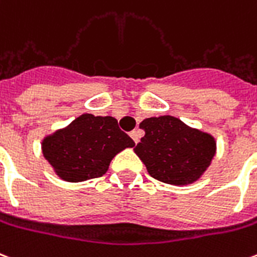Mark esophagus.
<instances>
[{"mask_svg": "<svg viewBox=\"0 0 257 257\" xmlns=\"http://www.w3.org/2000/svg\"><path fill=\"white\" fill-rule=\"evenodd\" d=\"M131 137H132L133 139V142L136 143H139L140 142V137H142V133H140V131H132V132H131Z\"/></svg>", "mask_w": 257, "mask_h": 257, "instance_id": "esophagus-1", "label": "esophagus"}]
</instances>
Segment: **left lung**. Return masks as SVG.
Instances as JSON below:
<instances>
[{"label":"left lung","mask_w":257,"mask_h":257,"mask_svg":"<svg viewBox=\"0 0 257 257\" xmlns=\"http://www.w3.org/2000/svg\"><path fill=\"white\" fill-rule=\"evenodd\" d=\"M140 128L146 135L135 152L148 174L163 183L191 185L203 175L214 158V137L176 117H150L140 122Z\"/></svg>","instance_id":"1"}]
</instances>
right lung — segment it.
<instances>
[{"mask_svg":"<svg viewBox=\"0 0 257 257\" xmlns=\"http://www.w3.org/2000/svg\"><path fill=\"white\" fill-rule=\"evenodd\" d=\"M135 147L132 139L118 128L114 117H76L71 124L43 139V156L55 174L66 182H83L106 174L115 155Z\"/></svg>","mask_w":257,"mask_h":257,"instance_id":"add662e5","label":"right lung"}]
</instances>
